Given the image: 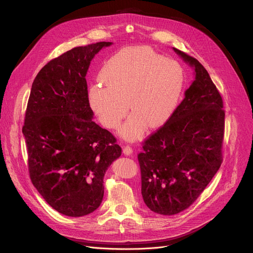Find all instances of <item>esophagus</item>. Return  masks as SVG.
Segmentation results:
<instances>
[{
    "mask_svg": "<svg viewBox=\"0 0 253 253\" xmlns=\"http://www.w3.org/2000/svg\"><path fill=\"white\" fill-rule=\"evenodd\" d=\"M123 153H124V155L129 156V155H131L132 153H133V150H132V148L130 147V145H125L124 149H123Z\"/></svg>",
    "mask_w": 253,
    "mask_h": 253,
    "instance_id": "esophagus-1",
    "label": "esophagus"
}]
</instances>
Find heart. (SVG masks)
<instances>
[{
    "label": "heart",
    "instance_id": "1",
    "mask_svg": "<svg viewBox=\"0 0 253 253\" xmlns=\"http://www.w3.org/2000/svg\"><path fill=\"white\" fill-rule=\"evenodd\" d=\"M101 80L90 85L88 101L101 124L115 129L130 108L133 114L121 128L137 138L145 125L156 128L174 113L184 87V71L175 60L147 46L127 47L106 60Z\"/></svg>",
    "mask_w": 253,
    "mask_h": 253
}]
</instances>
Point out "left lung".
Masks as SVG:
<instances>
[{"label": "left lung", "mask_w": 253, "mask_h": 253, "mask_svg": "<svg viewBox=\"0 0 253 253\" xmlns=\"http://www.w3.org/2000/svg\"><path fill=\"white\" fill-rule=\"evenodd\" d=\"M194 66L195 81L168 121L142 141L137 155L143 201L152 211L173 215L188 209L222 163L223 101L196 58L173 48Z\"/></svg>", "instance_id": "1"}]
</instances>
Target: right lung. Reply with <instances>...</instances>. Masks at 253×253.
<instances>
[{
	"label": "right lung",
	"instance_id": "1",
	"mask_svg": "<svg viewBox=\"0 0 253 253\" xmlns=\"http://www.w3.org/2000/svg\"><path fill=\"white\" fill-rule=\"evenodd\" d=\"M111 42L75 47L45 64L35 78L22 133L34 187L59 213L79 217L102 201L105 170L122 149L93 122L86 74Z\"/></svg>",
	"mask_w": 253,
	"mask_h": 253
}]
</instances>
